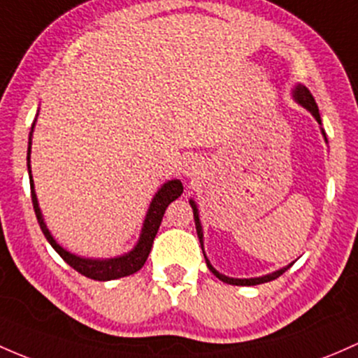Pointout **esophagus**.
<instances>
[{
    "label": "esophagus",
    "mask_w": 358,
    "mask_h": 358,
    "mask_svg": "<svg viewBox=\"0 0 358 358\" xmlns=\"http://www.w3.org/2000/svg\"><path fill=\"white\" fill-rule=\"evenodd\" d=\"M201 161L195 159V157H190L189 161L185 163V175L187 176H197L201 173Z\"/></svg>",
    "instance_id": "1"
}]
</instances>
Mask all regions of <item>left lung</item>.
<instances>
[{"instance_id":"8db88e82","label":"left lung","mask_w":358,"mask_h":358,"mask_svg":"<svg viewBox=\"0 0 358 358\" xmlns=\"http://www.w3.org/2000/svg\"><path fill=\"white\" fill-rule=\"evenodd\" d=\"M293 99H295L296 103L300 104V106L306 108V110L310 113V115L314 116L315 120H317L319 125H321V115H319V108H317V104H315L314 97H312L310 90H308L306 85H302V84L295 85V89H293ZM321 131H322V135H324V141H326L324 130L321 129ZM326 142H328V141H326ZM190 206H192V210H194V221H195V229H197L199 242H201L202 252H204V233H202V224H201V220H199V209H197V204H195L192 199H190ZM204 257H206V252H204ZM206 262H208V268L210 269V273H213L214 276L220 278L221 281H224V283H228V285H236V287H254V285L268 283V281L276 280V278H280L281 274L285 273V271L292 268V264H288V266H285L283 269L274 271V273L264 274V276H259V278H229V276H224V274L217 273V271L213 268V264H210L208 257H206Z\"/></svg>"}]
</instances>
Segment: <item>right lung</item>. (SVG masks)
Wrapping results in <instances>:
<instances>
[{
	"label": "right lung",
	"mask_w": 358,
	"mask_h": 358,
	"mask_svg": "<svg viewBox=\"0 0 358 358\" xmlns=\"http://www.w3.org/2000/svg\"><path fill=\"white\" fill-rule=\"evenodd\" d=\"M34 125H36V120H34L32 129H30L29 149H27L30 195H32V204H34V210H36L37 223H39V227L43 229L48 242L51 243V247L58 252L59 257H62L66 264L71 266L77 273L90 278V280L110 281V280H118V278L130 276V274L137 273V271L145 264V261H148L150 247H152V242L154 238H156L157 229H159L161 221H163L164 210H166L168 206L171 204L175 199H178L180 195L183 194L182 182H180V180H169V182L164 183V185L157 190V194L154 195L152 202H150L148 214H145L144 224H142L141 238H138L137 245L131 248L129 254H123L120 255V257H113V259H85V257H80V255H75L66 250V248H63L55 238H52L51 231L48 229L46 223H44L43 213H41L39 209L36 190H34V180H32V175H30V144H32Z\"/></svg>",
	"instance_id": "right-lung-1"
}]
</instances>
